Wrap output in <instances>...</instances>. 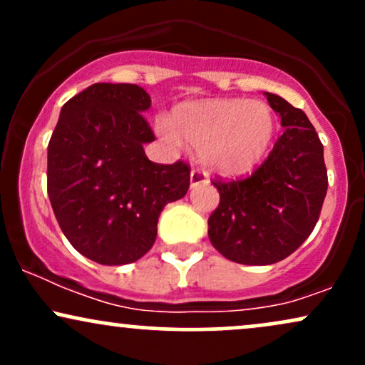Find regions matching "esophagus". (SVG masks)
<instances>
[{"mask_svg":"<svg viewBox=\"0 0 365 365\" xmlns=\"http://www.w3.org/2000/svg\"><path fill=\"white\" fill-rule=\"evenodd\" d=\"M200 183H207V173L204 170H199V168L192 170L190 185L197 187V185H200Z\"/></svg>","mask_w":365,"mask_h":365,"instance_id":"1","label":"esophagus"}]
</instances>
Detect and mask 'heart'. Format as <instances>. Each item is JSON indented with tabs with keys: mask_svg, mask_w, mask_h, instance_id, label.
I'll return each instance as SVG.
<instances>
[{
	"mask_svg": "<svg viewBox=\"0 0 365 365\" xmlns=\"http://www.w3.org/2000/svg\"><path fill=\"white\" fill-rule=\"evenodd\" d=\"M175 133L202 153L204 161L221 173L252 170L266 156L274 137V116L261 101L209 99L178 108ZM166 139L177 140L173 130L159 125Z\"/></svg>",
	"mask_w": 365,
	"mask_h": 365,
	"instance_id": "b5f03b06",
	"label": "heart"
}]
</instances>
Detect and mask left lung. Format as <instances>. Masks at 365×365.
<instances>
[{
  "mask_svg": "<svg viewBox=\"0 0 365 365\" xmlns=\"http://www.w3.org/2000/svg\"><path fill=\"white\" fill-rule=\"evenodd\" d=\"M284 128L250 177L212 180L220 204L209 216V240L221 255L247 266L283 261L311 235L328 190L324 149L307 115L266 92Z\"/></svg>",
  "mask_w": 365,
  "mask_h": 365,
  "instance_id": "obj_1",
  "label": "left lung"
}]
</instances>
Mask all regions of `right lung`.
<instances>
[{
    "mask_svg": "<svg viewBox=\"0 0 365 365\" xmlns=\"http://www.w3.org/2000/svg\"><path fill=\"white\" fill-rule=\"evenodd\" d=\"M135 83H94L63 104L48 145V195L75 250L104 266L140 259L168 202L190 187L183 161L158 165L144 153L154 133Z\"/></svg>",
    "mask_w": 365,
    "mask_h": 365,
    "instance_id": "1",
    "label": "right lung"
}]
</instances>
